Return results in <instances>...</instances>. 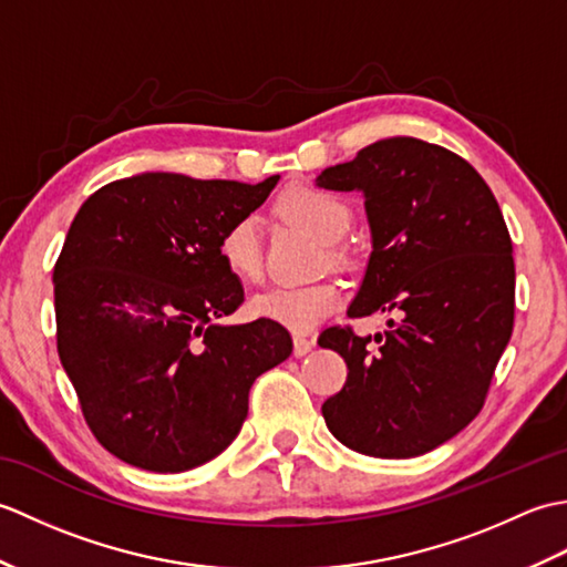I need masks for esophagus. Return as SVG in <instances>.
Instances as JSON below:
<instances>
[{
  "instance_id": "obj_1",
  "label": "esophagus",
  "mask_w": 567,
  "mask_h": 567,
  "mask_svg": "<svg viewBox=\"0 0 567 567\" xmlns=\"http://www.w3.org/2000/svg\"><path fill=\"white\" fill-rule=\"evenodd\" d=\"M311 348H315V339H309V336H302V333H295V355L297 358L307 355Z\"/></svg>"
}]
</instances>
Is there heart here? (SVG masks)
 Instances as JSON below:
<instances>
[{"label": "heart", "instance_id": "1", "mask_svg": "<svg viewBox=\"0 0 567 567\" xmlns=\"http://www.w3.org/2000/svg\"><path fill=\"white\" fill-rule=\"evenodd\" d=\"M275 209L282 219L307 228L311 236L319 238L329 262H343L348 258L346 248L336 240L351 224V207L339 195L315 185H295L282 192ZM216 252L236 280L258 282L262 277V246L256 216L244 214L228 224L219 236V244H216ZM339 305V285L333 280H315L307 285L272 287L268 292L256 295L250 299V315L292 331H309Z\"/></svg>", "mask_w": 567, "mask_h": 567}]
</instances>
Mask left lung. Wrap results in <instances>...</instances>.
<instances>
[{
	"mask_svg": "<svg viewBox=\"0 0 567 567\" xmlns=\"http://www.w3.org/2000/svg\"><path fill=\"white\" fill-rule=\"evenodd\" d=\"M319 185L365 195L372 252L348 317H392L375 339L321 331L319 346L348 365L321 414L351 451L424 455L480 414L512 339L516 275L502 209L465 158L412 136L370 143Z\"/></svg>",
	"mask_w": 567,
	"mask_h": 567,
	"instance_id": "8db88e82",
	"label": "left lung"
}]
</instances>
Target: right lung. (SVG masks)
Here are the masks:
<instances>
[{
	"mask_svg": "<svg viewBox=\"0 0 567 567\" xmlns=\"http://www.w3.org/2000/svg\"><path fill=\"white\" fill-rule=\"evenodd\" d=\"M258 185L143 173L82 204L55 260L58 355L106 451L183 473L231 445L250 384L292 353L268 319L224 327L244 287L216 244L268 199Z\"/></svg>",
	"mask_w": 567,
	"mask_h": 567,
	"instance_id": "right-lung-1",
	"label": "right lung"
}]
</instances>
